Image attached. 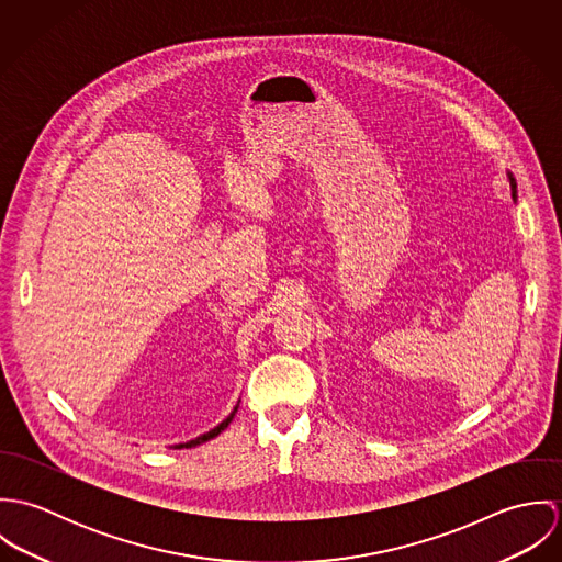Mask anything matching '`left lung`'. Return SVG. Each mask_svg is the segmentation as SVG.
I'll return each mask as SVG.
<instances>
[{
    "mask_svg": "<svg viewBox=\"0 0 562 562\" xmlns=\"http://www.w3.org/2000/svg\"><path fill=\"white\" fill-rule=\"evenodd\" d=\"M506 179H508V186H510V194H513V199H517V181H515V177H513V172H510V170H506Z\"/></svg>",
    "mask_w": 562,
    "mask_h": 562,
    "instance_id": "left-lung-1",
    "label": "left lung"
}]
</instances>
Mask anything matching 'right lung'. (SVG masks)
<instances>
[{"instance_id": "obj_1", "label": "right lung", "mask_w": 562, "mask_h": 562, "mask_svg": "<svg viewBox=\"0 0 562 562\" xmlns=\"http://www.w3.org/2000/svg\"><path fill=\"white\" fill-rule=\"evenodd\" d=\"M238 406H240V402L234 406V411L216 426V428H212L210 432H205V435H201V437H196V439H190V441H186V443H177V446H172V450H181V448H194V446H201V443H205V441H210V439H214V437H218L229 424H232V419H234V415H236V411H238Z\"/></svg>"}]
</instances>
